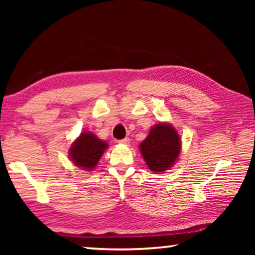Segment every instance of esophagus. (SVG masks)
Wrapping results in <instances>:
<instances>
[{
	"mask_svg": "<svg viewBox=\"0 0 255 255\" xmlns=\"http://www.w3.org/2000/svg\"><path fill=\"white\" fill-rule=\"evenodd\" d=\"M119 143L123 145H129V143H130V139H129L128 137H126V138H124V139H120Z\"/></svg>",
	"mask_w": 255,
	"mask_h": 255,
	"instance_id": "obj_1",
	"label": "esophagus"
}]
</instances>
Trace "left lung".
<instances>
[{
  "mask_svg": "<svg viewBox=\"0 0 255 255\" xmlns=\"http://www.w3.org/2000/svg\"><path fill=\"white\" fill-rule=\"evenodd\" d=\"M139 150L148 169L154 173H162L178 159L181 138L171 124L159 123L152 127L148 136L139 144Z\"/></svg>",
  "mask_w": 255,
  "mask_h": 255,
  "instance_id": "8db88e82",
  "label": "left lung"
}]
</instances>
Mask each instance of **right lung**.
I'll list each match as a JSON object with an SVG mask.
<instances>
[{"instance_id": "right-lung-1", "label": "right lung", "mask_w": 255, "mask_h": 255, "mask_svg": "<svg viewBox=\"0 0 255 255\" xmlns=\"http://www.w3.org/2000/svg\"><path fill=\"white\" fill-rule=\"evenodd\" d=\"M107 147V141L101 140L92 132L83 131L73 141L70 148V158L77 167L92 171Z\"/></svg>"}]
</instances>
